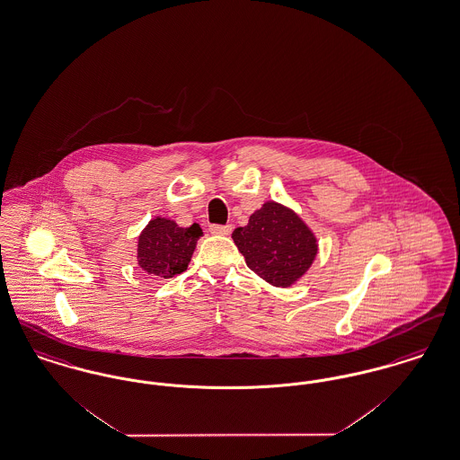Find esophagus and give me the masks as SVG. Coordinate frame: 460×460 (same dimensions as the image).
<instances>
[{
	"label": "esophagus",
	"mask_w": 460,
	"mask_h": 460,
	"mask_svg": "<svg viewBox=\"0 0 460 460\" xmlns=\"http://www.w3.org/2000/svg\"><path fill=\"white\" fill-rule=\"evenodd\" d=\"M208 231H210L212 234L227 236V234H231V231H233V226H229V224H226V226H222V224H212V226L208 227Z\"/></svg>",
	"instance_id": "esophagus-1"
}]
</instances>
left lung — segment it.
<instances>
[{"label":"left lung","mask_w":460,"mask_h":460,"mask_svg":"<svg viewBox=\"0 0 460 460\" xmlns=\"http://www.w3.org/2000/svg\"><path fill=\"white\" fill-rule=\"evenodd\" d=\"M246 265L278 288L296 283L317 255V240L291 208L265 201L244 227L233 233Z\"/></svg>","instance_id":"1"}]
</instances>
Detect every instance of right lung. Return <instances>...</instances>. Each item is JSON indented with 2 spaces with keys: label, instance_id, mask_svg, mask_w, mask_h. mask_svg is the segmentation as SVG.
<instances>
[{
  "label": "right lung",
  "instance_id": "add662e5",
  "mask_svg": "<svg viewBox=\"0 0 460 460\" xmlns=\"http://www.w3.org/2000/svg\"><path fill=\"white\" fill-rule=\"evenodd\" d=\"M201 234L198 224L179 227L174 220L155 217L137 238V265L154 279L174 278L188 269Z\"/></svg>",
  "mask_w": 460,
  "mask_h": 460
}]
</instances>
